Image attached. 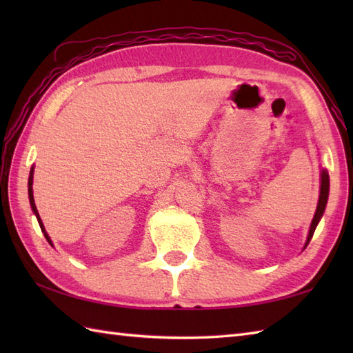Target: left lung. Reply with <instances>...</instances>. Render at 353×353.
<instances>
[{"label": "left lung", "instance_id": "8db88e82", "mask_svg": "<svg viewBox=\"0 0 353 353\" xmlns=\"http://www.w3.org/2000/svg\"><path fill=\"white\" fill-rule=\"evenodd\" d=\"M321 182H320V197H319V203H317V209H316V214H314V219L311 221V228H310V234H308V238H306V243H305V247L310 244L311 238L314 235V230H316L317 224L320 221L321 216H323V212H325V208H326V203H327V196H329V174L326 170H321Z\"/></svg>", "mask_w": 353, "mask_h": 353}]
</instances>
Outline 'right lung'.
<instances>
[{
  "label": "right lung",
  "mask_w": 353,
  "mask_h": 353,
  "mask_svg": "<svg viewBox=\"0 0 353 353\" xmlns=\"http://www.w3.org/2000/svg\"><path fill=\"white\" fill-rule=\"evenodd\" d=\"M33 168L30 170V177H28V199H30V205H32V209H33V212H34V215H36V219H37V223H39V226H41V229H42V232H43V235H45V238H47V241L52 245V243H51V239H50V236H48V234L47 232H45V228H43V223H42V220H41V216H39V212H37V209H36V205H34V199H33V188H32V185H33Z\"/></svg>",
  "instance_id": "right-lung-1"
}]
</instances>
